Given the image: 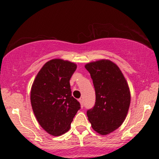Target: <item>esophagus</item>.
<instances>
[{"instance_id": "34e87169", "label": "esophagus", "mask_w": 159, "mask_h": 159, "mask_svg": "<svg viewBox=\"0 0 159 159\" xmlns=\"http://www.w3.org/2000/svg\"><path fill=\"white\" fill-rule=\"evenodd\" d=\"M78 101H79V102H80V104H81V106L83 107H84V102H83V99H82V98H79V99H78Z\"/></svg>"}]
</instances>
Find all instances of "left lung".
I'll use <instances>...</instances> for the list:
<instances>
[{
  "label": "left lung",
  "instance_id": "left-lung-1",
  "mask_svg": "<svg viewBox=\"0 0 159 159\" xmlns=\"http://www.w3.org/2000/svg\"><path fill=\"white\" fill-rule=\"evenodd\" d=\"M96 92V103L87 115L93 130L107 135L126 117L131 102L129 84L118 66L109 60L87 63Z\"/></svg>",
  "mask_w": 159,
  "mask_h": 159
}]
</instances>
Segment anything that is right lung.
I'll list each match as a JSON object with an SVG mask.
<instances>
[{"mask_svg":"<svg viewBox=\"0 0 159 159\" xmlns=\"http://www.w3.org/2000/svg\"><path fill=\"white\" fill-rule=\"evenodd\" d=\"M77 65L62 59L45 63L36 75L30 90L33 111L41 127L53 136L68 132L80 109L72 96L69 81Z\"/></svg>","mask_w":159,"mask_h":159,"instance_id":"right-lung-1","label":"right lung"}]
</instances>
